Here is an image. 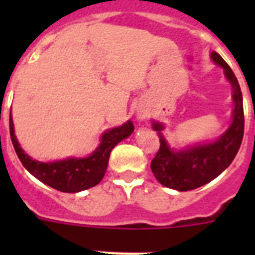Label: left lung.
Returning <instances> with one entry per match:
<instances>
[{
  "mask_svg": "<svg viewBox=\"0 0 255 255\" xmlns=\"http://www.w3.org/2000/svg\"><path fill=\"white\" fill-rule=\"evenodd\" d=\"M210 57L225 70V77L233 87L236 107L233 111V123L229 129L214 143L197 145L186 151L172 152L161 135L163 124L153 123V129L159 132L160 148L152 159L151 169L160 184L180 192L200 188L222 173L237 155L244 137L245 118L242 92L237 78L220 54L213 51Z\"/></svg>",
  "mask_w": 255,
  "mask_h": 255,
  "instance_id": "1",
  "label": "left lung"
}]
</instances>
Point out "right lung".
<instances>
[{
    "instance_id": "add662e5",
    "label": "right lung",
    "mask_w": 255,
    "mask_h": 255,
    "mask_svg": "<svg viewBox=\"0 0 255 255\" xmlns=\"http://www.w3.org/2000/svg\"><path fill=\"white\" fill-rule=\"evenodd\" d=\"M133 131L132 122H127L118 128H112L102 136V143L91 156L86 159H69L55 163H41L30 159L19 147L14 135L13 120L10 116V137L23 167L38 180L54 189L75 193L98 185L103 178L108 165L112 148Z\"/></svg>"
}]
</instances>
